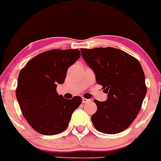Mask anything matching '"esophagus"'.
<instances>
[{
	"instance_id": "esophagus-1",
	"label": "esophagus",
	"mask_w": 161,
	"mask_h": 161,
	"mask_svg": "<svg viewBox=\"0 0 161 161\" xmlns=\"http://www.w3.org/2000/svg\"><path fill=\"white\" fill-rule=\"evenodd\" d=\"M90 99H87V98H85V97H83L82 98V102L83 103H86V102H90Z\"/></svg>"
}]
</instances>
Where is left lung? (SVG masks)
Masks as SVG:
<instances>
[{"instance_id": "obj_1", "label": "left lung", "mask_w": 161, "mask_h": 161, "mask_svg": "<svg viewBox=\"0 0 161 161\" xmlns=\"http://www.w3.org/2000/svg\"><path fill=\"white\" fill-rule=\"evenodd\" d=\"M81 55L94 70L96 81L107 91L108 99H94V128L106 134L125 130L135 120L147 94L145 75L138 59L112 47L81 49Z\"/></svg>"}]
</instances>
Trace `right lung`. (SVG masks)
I'll return each instance as SVG.
<instances>
[{
  "instance_id": "1",
  "label": "right lung",
  "mask_w": 161,
  "mask_h": 161,
  "mask_svg": "<svg viewBox=\"0 0 161 161\" xmlns=\"http://www.w3.org/2000/svg\"><path fill=\"white\" fill-rule=\"evenodd\" d=\"M79 49H51L38 54L20 71L16 97L31 128L42 135H56L67 128L82 98L70 100L56 92L67 69L80 58Z\"/></svg>"
}]
</instances>
